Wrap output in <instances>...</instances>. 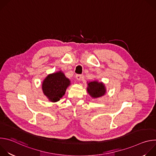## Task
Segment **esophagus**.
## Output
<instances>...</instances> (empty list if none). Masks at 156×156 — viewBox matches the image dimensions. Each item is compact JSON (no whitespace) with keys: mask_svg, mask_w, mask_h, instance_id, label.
Masks as SVG:
<instances>
[{"mask_svg":"<svg viewBox=\"0 0 156 156\" xmlns=\"http://www.w3.org/2000/svg\"><path fill=\"white\" fill-rule=\"evenodd\" d=\"M81 77H82L81 75H80V74H77L76 75V78L77 80H80L81 79Z\"/></svg>","mask_w":156,"mask_h":156,"instance_id":"esophagus-1","label":"esophagus"}]
</instances>
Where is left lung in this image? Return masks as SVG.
<instances>
[{
    "mask_svg": "<svg viewBox=\"0 0 156 156\" xmlns=\"http://www.w3.org/2000/svg\"><path fill=\"white\" fill-rule=\"evenodd\" d=\"M87 85V92L91 97L96 98L105 94V88L102 83H98L94 81L89 83Z\"/></svg>",
    "mask_w": 156,
    "mask_h": 156,
    "instance_id": "1",
    "label": "left lung"
}]
</instances>
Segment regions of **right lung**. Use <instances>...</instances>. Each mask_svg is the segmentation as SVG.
Instances as JSON below:
<instances>
[{
  "mask_svg": "<svg viewBox=\"0 0 156 156\" xmlns=\"http://www.w3.org/2000/svg\"><path fill=\"white\" fill-rule=\"evenodd\" d=\"M70 84V80L59 72L46 78L42 83V91L51 101L57 102L65 94L66 89Z\"/></svg>",
  "mask_w": 156,
  "mask_h": 156,
  "instance_id": "right-lung-1",
  "label": "right lung"
}]
</instances>
